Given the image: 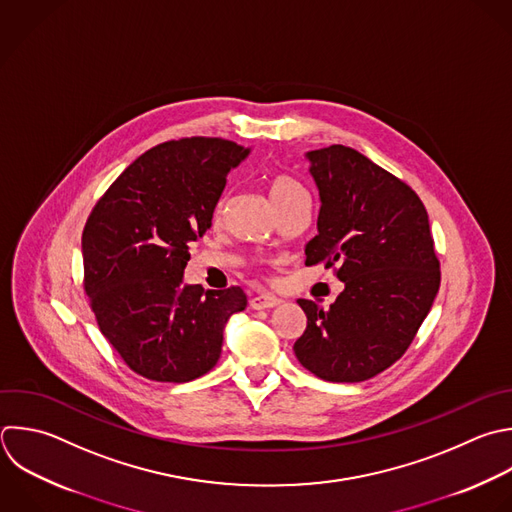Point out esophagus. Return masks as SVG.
Returning a JSON list of instances; mask_svg holds the SVG:
<instances>
[{"label":"esophagus","mask_w":512,"mask_h":512,"mask_svg":"<svg viewBox=\"0 0 512 512\" xmlns=\"http://www.w3.org/2000/svg\"><path fill=\"white\" fill-rule=\"evenodd\" d=\"M282 300L276 298V296H268V294H258V296H252L250 298V306L254 310H266V308H276L280 306Z\"/></svg>","instance_id":"1"}]
</instances>
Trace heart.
Returning a JSON list of instances; mask_svg holds the SVG:
<instances>
[{
  "label": "heart",
  "instance_id": "1",
  "mask_svg": "<svg viewBox=\"0 0 512 512\" xmlns=\"http://www.w3.org/2000/svg\"><path fill=\"white\" fill-rule=\"evenodd\" d=\"M268 194H270L274 206H280V204L288 202L290 198H294L298 194H304V190H302V186L294 178H290L286 174H274L268 180ZM222 206H224V200L218 202L216 214L222 212Z\"/></svg>",
  "mask_w": 512,
  "mask_h": 512
}]
</instances>
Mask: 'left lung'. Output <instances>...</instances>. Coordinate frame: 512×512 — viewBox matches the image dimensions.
Instances as JSON below:
<instances>
[{
  "label": "left lung",
  "mask_w": 512,
  "mask_h": 512,
  "mask_svg": "<svg viewBox=\"0 0 512 512\" xmlns=\"http://www.w3.org/2000/svg\"><path fill=\"white\" fill-rule=\"evenodd\" d=\"M306 158L320 194L306 266H336L344 290L328 310L298 300L308 324L294 354L322 380L362 382L406 352L438 292L428 214L408 184L352 148Z\"/></svg>",
  "instance_id": "left-lung-1"
}]
</instances>
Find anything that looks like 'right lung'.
Masks as SVG:
<instances>
[{
    "label": "right lung",
    "mask_w": 512,
    "mask_h": 512,
    "mask_svg": "<svg viewBox=\"0 0 512 512\" xmlns=\"http://www.w3.org/2000/svg\"><path fill=\"white\" fill-rule=\"evenodd\" d=\"M222 138L164 142L130 164L94 206L84 234V290L122 360L156 382L212 370L224 328L246 308L240 286L182 284L190 244L212 226L226 176L246 156Z\"/></svg>",
    "instance_id": "1"
}]
</instances>
